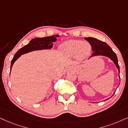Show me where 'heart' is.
I'll use <instances>...</instances> for the list:
<instances>
[{"label": "heart", "instance_id": "b5f03b06", "mask_svg": "<svg viewBox=\"0 0 128 128\" xmlns=\"http://www.w3.org/2000/svg\"><path fill=\"white\" fill-rule=\"evenodd\" d=\"M62 51L70 56H76L80 59H83L89 56L92 50L91 45L87 42L82 41H69L63 44Z\"/></svg>", "mask_w": 128, "mask_h": 128}]
</instances>
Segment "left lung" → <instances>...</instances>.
<instances>
[{"instance_id": "1", "label": "left lung", "mask_w": 128, "mask_h": 128, "mask_svg": "<svg viewBox=\"0 0 128 128\" xmlns=\"http://www.w3.org/2000/svg\"><path fill=\"white\" fill-rule=\"evenodd\" d=\"M86 40L89 42V44L92 46V50L93 51L92 56H98V55H102V56H108L112 60L114 61L117 68L119 71V66L118 64V58L116 54L114 53L112 48L108 45L107 44L104 42L101 41L100 40H97L94 38H92V37H88V38H84ZM120 78V77H119ZM109 99V98H108Z\"/></svg>"}]
</instances>
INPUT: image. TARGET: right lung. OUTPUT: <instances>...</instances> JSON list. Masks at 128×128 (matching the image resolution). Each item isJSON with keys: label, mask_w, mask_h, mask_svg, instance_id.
Instances as JSON below:
<instances>
[{"label": "right lung", "mask_w": 128, "mask_h": 128, "mask_svg": "<svg viewBox=\"0 0 128 128\" xmlns=\"http://www.w3.org/2000/svg\"><path fill=\"white\" fill-rule=\"evenodd\" d=\"M58 36V35H52L51 36H46L44 38H36L32 40L28 45H25L19 50L14 55V58L11 61L10 71L12 67L14 61L18 58L21 55L26 54L30 51L34 50H43V49H50L52 47L53 42L56 41V37Z\"/></svg>", "instance_id": "right-lung-1"}]
</instances>
